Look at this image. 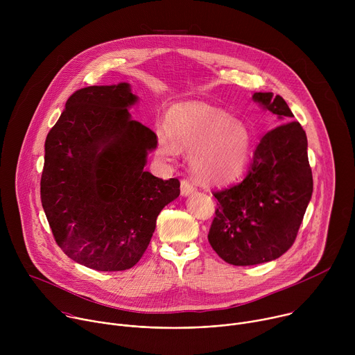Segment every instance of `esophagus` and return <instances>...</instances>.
<instances>
[{"mask_svg":"<svg viewBox=\"0 0 355 355\" xmlns=\"http://www.w3.org/2000/svg\"><path fill=\"white\" fill-rule=\"evenodd\" d=\"M195 191H196V188H195V185H193L189 180H182V181H181V193H182L184 196L191 195V193L195 192Z\"/></svg>","mask_w":355,"mask_h":355,"instance_id":"1","label":"esophagus"}]
</instances>
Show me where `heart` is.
I'll return each instance as SVG.
<instances>
[{"mask_svg":"<svg viewBox=\"0 0 355 355\" xmlns=\"http://www.w3.org/2000/svg\"><path fill=\"white\" fill-rule=\"evenodd\" d=\"M157 146L166 157L175 156L178 148L191 150L193 173L207 182H223L243 168L251 136L243 123L225 112L185 104L167 114L166 128L157 129Z\"/></svg>","mask_w":355,"mask_h":355,"instance_id":"heart-1","label":"heart"}]
</instances>
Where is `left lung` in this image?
<instances>
[{
  "label": "left lung",
  "instance_id": "8db88e82",
  "mask_svg": "<svg viewBox=\"0 0 355 355\" xmlns=\"http://www.w3.org/2000/svg\"><path fill=\"white\" fill-rule=\"evenodd\" d=\"M252 99L275 114L281 125L261 137L243 181L214 192L219 208L208 240L233 266H256L286 252L313 192L305 130L291 121L293 114L282 96L256 92Z\"/></svg>",
  "mask_w": 355,
  "mask_h": 355
}]
</instances>
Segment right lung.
I'll list each match as a JSON object with an SVG mask.
<instances>
[{"mask_svg":"<svg viewBox=\"0 0 355 355\" xmlns=\"http://www.w3.org/2000/svg\"><path fill=\"white\" fill-rule=\"evenodd\" d=\"M126 83L77 89L44 143L40 199L58 245L96 271H123L143 256L177 178L144 171L156 133L130 118Z\"/></svg>","mask_w":355,"mask_h":355,"instance_id":"obj_1","label":"right lung"}]
</instances>
